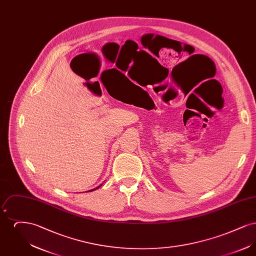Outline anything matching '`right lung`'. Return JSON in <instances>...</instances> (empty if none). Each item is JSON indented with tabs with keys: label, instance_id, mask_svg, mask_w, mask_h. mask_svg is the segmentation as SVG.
<instances>
[{
	"label": "right lung",
	"instance_id": "1",
	"mask_svg": "<svg viewBox=\"0 0 256 256\" xmlns=\"http://www.w3.org/2000/svg\"><path fill=\"white\" fill-rule=\"evenodd\" d=\"M98 187H100V186H98ZM98 187H97V188H96V189H98ZM96 189H92V190H89V191H88V192H92V191H94V190H96Z\"/></svg>",
	"mask_w": 256,
	"mask_h": 256
}]
</instances>
